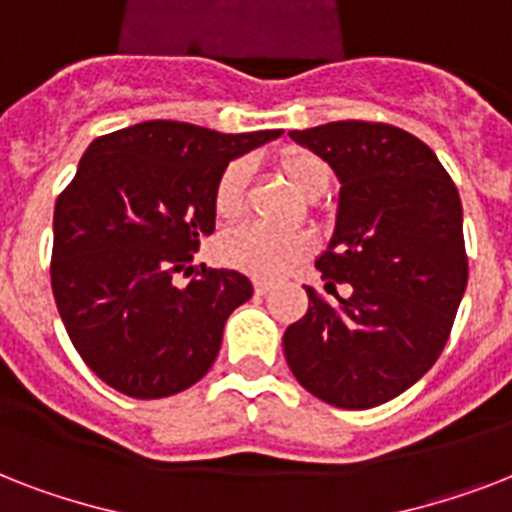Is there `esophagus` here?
<instances>
[{
	"mask_svg": "<svg viewBox=\"0 0 512 512\" xmlns=\"http://www.w3.org/2000/svg\"><path fill=\"white\" fill-rule=\"evenodd\" d=\"M271 287H273L271 281H265V279H257L255 281V292H257V295H265V292H271Z\"/></svg>",
	"mask_w": 512,
	"mask_h": 512,
	"instance_id": "esophagus-1",
	"label": "esophagus"
}]
</instances>
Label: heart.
<instances>
[{"label": "heart", "mask_w": 512, "mask_h": 512, "mask_svg": "<svg viewBox=\"0 0 512 512\" xmlns=\"http://www.w3.org/2000/svg\"><path fill=\"white\" fill-rule=\"evenodd\" d=\"M279 167L297 193L305 199H319L329 188V167L316 154L308 151H287L279 159ZM247 162H231L217 177L215 185V212L223 220H236L244 212V188H247ZM220 257L231 268L244 273L273 279L311 255V239L305 233H281L268 231L260 225H244L236 231H228L220 239Z\"/></svg>", "instance_id": "heart-1"}]
</instances>
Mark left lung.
Listing matches in <instances>:
<instances>
[{"mask_svg":"<svg viewBox=\"0 0 512 512\" xmlns=\"http://www.w3.org/2000/svg\"><path fill=\"white\" fill-rule=\"evenodd\" d=\"M289 138L340 180L335 233L316 257L329 305L284 332V356L308 393L372 409L412 388L441 356L468 287L462 201L420 138L377 122H332ZM351 284L340 298L335 283Z\"/></svg>","mask_w":512,"mask_h":512,"instance_id":"1","label":"left lung"}]
</instances>
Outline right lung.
<instances>
[{"label":"right lung","mask_w":512,"mask_h":512,"mask_svg":"<svg viewBox=\"0 0 512 512\" xmlns=\"http://www.w3.org/2000/svg\"><path fill=\"white\" fill-rule=\"evenodd\" d=\"M281 130L223 132L185 122H140L92 140L52 231V295L84 364L132 398L191 388L215 364L223 327L252 297L228 268H196L199 239L215 231L217 177Z\"/></svg>","instance_id":"1"}]
</instances>
